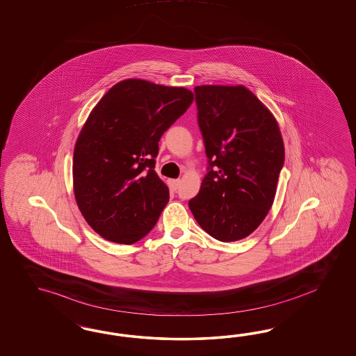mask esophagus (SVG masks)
<instances>
[{
  "label": "esophagus",
  "instance_id": "34e87169",
  "mask_svg": "<svg viewBox=\"0 0 356 356\" xmlns=\"http://www.w3.org/2000/svg\"><path fill=\"white\" fill-rule=\"evenodd\" d=\"M180 180H170V188L172 189V191H176V189H179V186H180Z\"/></svg>",
  "mask_w": 356,
  "mask_h": 356
}]
</instances>
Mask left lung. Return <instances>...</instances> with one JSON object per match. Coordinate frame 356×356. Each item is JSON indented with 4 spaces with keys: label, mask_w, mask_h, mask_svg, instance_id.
Returning a JSON list of instances; mask_svg holds the SVG:
<instances>
[{
    "label": "left lung",
    "mask_w": 356,
    "mask_h": 356,
    "mask_svg": "<svg viewBox=\"0 0 356 356\" xmlns=\"http://www.w3.org/2000/svg\"><path fill=\"white\" fill-rule=\"evenodd\" d=\"M194 92L210 170L189 209L209 235L237 241L257 229L274 202L284 164L280 125L243 85H204Z\"/></svg>",
    "instance_id": "obj_1"
}]
</instances>
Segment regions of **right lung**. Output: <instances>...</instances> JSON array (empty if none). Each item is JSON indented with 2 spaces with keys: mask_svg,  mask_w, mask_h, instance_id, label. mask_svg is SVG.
I'll use <instances>...</instances> for the list:
<instances>
[{
  "mask_svg": "<svg viewBox=\"0 0 356 356\" xmlns=\"http://www.w3.org/2000/svg\"><path fill=\"white\" fill-rule=\"evenodd\" d=\"M185 87L129 78L111 87L76 138L73 189L87 225L130 245L146 236L170 200L154 171L163 133L193 103Z\"/></svg>",
  "mask_w": 356,
  "mask_h": 356,
  "instance_id": "add662e5",
  "label": "right lung"
}]
</instances>
